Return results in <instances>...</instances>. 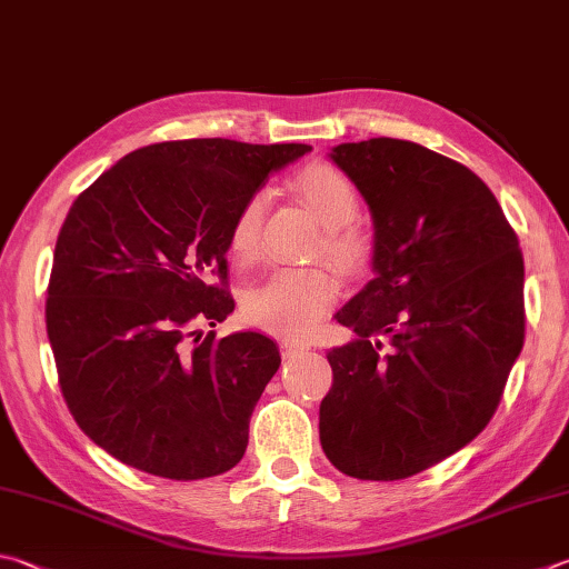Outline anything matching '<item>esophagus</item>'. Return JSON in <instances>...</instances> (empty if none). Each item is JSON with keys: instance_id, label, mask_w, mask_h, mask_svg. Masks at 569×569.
<instances>
[{"instance_id": "esophagus-1", "label": "esophagus", "mask_w": 569, "mask_h": 569, "mask_svg": "<svg viewBox=\"0 0 569 569\" xmlns=\"http://www.w3.org/2000/svg\"><path fill=\"white\" fill-rule=\"evenodd\" d=\"M282 357L284 359H295V357H302V353L309 351V345H305V341H295V339H284L282 345Z\"/></svg>"}]
</instances>
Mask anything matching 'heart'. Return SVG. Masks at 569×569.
Masks as SVG:
<instances>
[{
	"instance_id": "b5f03b06",
	"label": "heart",
	"mask_w": 569,
	"mask_h": 569,
	"mask_svg": "<svg viewBox=\"0 0 569 569\" xmlns=\"http://www.w3.org/2000/svg\"><path fill=\"white\" fill-rule=\"evenodd\" d=\"M292 188L327 228L321 248L329 260L347 272L359 270L369 257V240L357 224H351L359 216V192L351 180L337 168L315 163L299 170ZM264 210V192H252L234 212L228 248L238 262H252L260 252ZM337 297L339 280L327 267L277 270L248 289L242 299V315L257 329L287 339H305L321 325Z\"/></svg>"
}]
</instances>
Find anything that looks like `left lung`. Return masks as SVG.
Returning <instances> with one entry per match:
<instances>
[{
    "mask_svg": "<svg viewBox=\"0 0 569 569\" xmlns=\"http://www.w3.org/2000/svg\"><path fill=\"white\" fill-rule=\"evenodd\" d=\"M369 202L377 277L337 312L319 441L341 473L401 480L468 446L525 341L516 230L473 170L399 138L331 148Z\"/></svg>",
    "mask_w": 569,
    "mask_h": 569,
    "instance_id": "8db88e82",
    "label": "left lung"
}]
</instances>
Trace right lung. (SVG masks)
Here are the masks:
<instances>
[{
	"label": "right lung",
	"mask_w": 569,
	"mask_h": 569,
	"mask_svg": "<svg viewBox=\"0 0 569 569\" xmlns=\"http://www.w3.org/2000/svg\"><path fill=\"white\" fill-rule=\"evenodd\" d=\"M307 151L153 143L73 200L53 250L47 335L73 421L116 460L170 480L240 463L280 351L260 331L216 339L200 327L234 309L224 260L234 212Z\"/></svg>",
	"instance_id": "1"
}]
</instances>
